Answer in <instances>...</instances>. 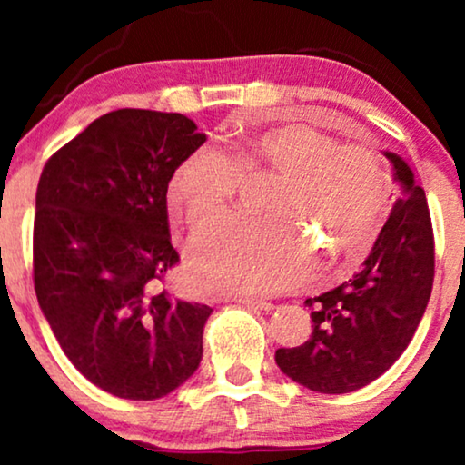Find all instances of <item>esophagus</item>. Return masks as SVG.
<instances>
[{"instance_id":"obj_1","label":"esophagus","mask_w":465,"mask_h":465,"mask_svg":"<svg viewBox=\"0 0 465 465\" xmlns=\"http://www.w3.org/2000/svg\"><path fill=\"white\" fill-rule=\"evenodd\" d=\"M232 301H234V302H239V304H245V307H250V309H260V311H271L272 307H275V304H272V302L260 301V298H245V296H234Z\"/></svg>"}]
</instances>
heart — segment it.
Wrapping results in <instances>:
<instances>
[{"label": "heart", "mask_w": 465, "mask_h": 465, "mask_svg": "<svg viewBox=\"0 0 465 465\" xmlns=\"http://www.w3.org/2000/svg\"><path fill=\"white\" fill-rule=\"evenodd\" d=\"M253 173L279 177L264 203L271 220H232L203 241L193 262L201 285L228 294L288 290L307 275L303 245L317 234L345 262L361 258L385 203L383 164L372 148L341 145L307 124L275 126L228 156L209 148L183 156L171 173L169 205L193 239L201 237L228 213L239 177ZM304 221L314 231L302 244L295 227Z\"/></svg>", "instance_id": "heart-1"}]
</instances>
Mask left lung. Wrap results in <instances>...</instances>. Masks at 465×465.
<instances>
[{
  "instance_id": "obj_1",
  "label": "left lung",
  "mask_w": 465,
  "mask_h": 465,
  "mask_svg": "<svg viewBox=\"0 0 465 465\" xmlns=\"http://www.w3.org/2000/svg\"><path fill=\"white\" fill-rule=\"evenodd\" d=\"M402 196L381 228L364 269L339 288L307 298L313 332L275 361L292 381L320 393H349L379 379L421 322L434 283V231L428 201L409 164L385 152Z\"/></svg>"
}]
</instances>
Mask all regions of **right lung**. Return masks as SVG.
<instances>
[{
    "label": "right lung",
    "mask_w": 465,
    "mask_h": 465,
    "mask_svg": "<svg viewBox=\"0 0 465 465\" xmlns=\"http://www.w3.org/2000/svg\"><path fill=\"white\" fill-rule=\"evenodd\" d=\"M205 135L182 114L116 110L44 164L35 193L34 285L69 361L124 400H156L193 377L212 307L173 298L180 262L167 188Z\"/></svg>",
    "instance_id": "obj_1"
}]
</instances>
